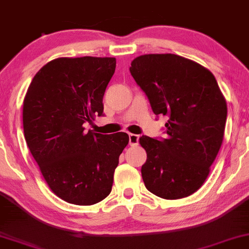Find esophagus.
Returning <instances> with one entry per match:
<instances>
[{
  "label": "esophagus",
  "mask_w": 249,
  "mask_h": 249,
  "mask_svg": "<svg viewBox=\"0 0 249 249\" xmlns=\"http://www.w3.org/2000/svg\"><path fill=\"white\" fill-rule=\"evenodd\" d=\"M128 142H130V145H138L139 144V135L137 134H130L128 137Z\"/></svg>",
  "instance_id": "esophagus-1"
}]
</instances>
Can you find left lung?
<instances>
[{"instance_id":"1","label":"left lung","mask_w":249,"mask_h":249,"mask_svg":"<svg viewBox=\"0 0 249 249\" xmlns=\"http://www.w3.org/2000/svg\"><path fill=\"white\" fill-rule=\"evenodd\" d=\"M130 71L154 114L168 117L166 138H140L147 151L141 167L145 188L164 199L190 196L204 184L223 141L228 108L216 79L172 53L140 55Z\"/></svg>"}]
</instances>
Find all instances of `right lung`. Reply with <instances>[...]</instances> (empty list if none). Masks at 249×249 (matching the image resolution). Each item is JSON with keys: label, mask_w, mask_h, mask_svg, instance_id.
Returning a JSON list of instances; mask_svg holds the SVG:
<instances>
[{"label": "right lung", "mask_w": 249, "mask_h": 249, "mask_svg": "<svg viewBox=\"0 0 249 249\" xmlns=\"http://www.w3.org/2000/svg\"><path fill=\"white\" fill-rule=\"evenodd\" d=\"M116 68L115 58H58L39 69L22 107L26 142L53 194L89 206L110 194L124 132H85L104 115L102 99Z\"/></svg>", "instance_id": "obj_1"}]
</instances>
